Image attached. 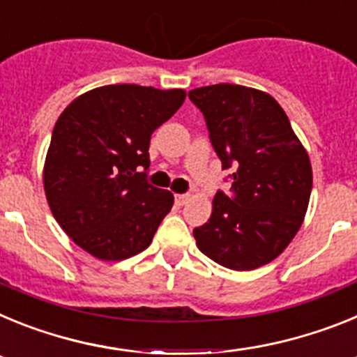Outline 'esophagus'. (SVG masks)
I'll use <instances>...</instances> for the list:
<instances>
[{
  "instance_id": "esophagus-1",
  "label": "esophagus",
  "mask_w": 357,
  "mask_h": 357,
  "mask_svg": "<svg viewBox=\"0 0 357 357\" xmlns=\"http://www.w3.org/2000/svg\"><path fill=\"white\" fill-rule=\"evenodd\" d=\"M188 200H189V195H175V204H176V206H184V204Z\"/></svg>"
}]
</instances>
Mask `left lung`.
Returning <instances> with one entry per match:
<instances>
[{"label":"left lung","mask_w":357,"mask_h":357,"mask_svg":"<svg viewBox=\"0 0 357 357\" xmlns=\"http://www.w3.org/2000/svg\"><path fill=\"white\" fill-rule=\"evenodd\" d=\"M232 197L218 191L209 222L193 230L200 252L230 270H255L282 254L304 222L313 172L282 107L234 84L189 91Z\"/></svg>","instance_id":"1"}]
</instances>
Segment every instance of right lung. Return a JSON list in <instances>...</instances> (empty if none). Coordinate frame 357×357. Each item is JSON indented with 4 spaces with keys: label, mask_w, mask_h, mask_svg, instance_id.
Returning a JSON list of instances; mask_svg holds the SVG:
<instances>
[{
    "label": "right lung",
    "mask_w": 357,
    "mask_h": 357,
    "mask_svg": "<svg viewBox=\"0 0 357 357\" xmlns=\"http://www.w3.org/2000/svg\"><path fill=\"white\" fill-rule=\"evenodd\" d=\"M185 91L103 85L73 100L56 119L44 162L50 209L78 247L121 261L150 247L173 195L146 181L150 137Z\"/></svg>",
    "instance_id": "right-lung-1"
}]
</instances>
